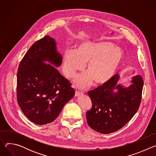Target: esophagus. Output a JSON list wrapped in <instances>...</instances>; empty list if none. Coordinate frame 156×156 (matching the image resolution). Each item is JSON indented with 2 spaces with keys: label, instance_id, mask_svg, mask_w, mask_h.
Segmentation results:
<instances>
[{
  "label": "esophagus",
  "instance_id": "1",
  "mask_svg": "<svg viewBox=\"0 0 156 156\" xmlns=\"http://www.w3.org/2000/svg\"><path fill=\"white\" fill-rule=\"evenodd\" d=\"M82 94H83V93H82L81 92L76 91H75V96H80V95H81Z\"/></svg>",
  "mask_w": 156,
  "mask_h": 156
}]
</instances>
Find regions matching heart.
<instances>
[{"mask_svg": "<svg viewBox=\"0 0 156 156\" xmlns=\"http://www.w3.org/2000/svg\"><path fill=\"white\" fill-rule=\"evenodd\" d=\"M122 57L121 50L114 47L110 42L82 43L76 51L71 49L65 51L62 58L63 71L66 77L73 78L87 63V73L76 78L75 80L76 86L84 88L93 80L96 84H103L114 76Z\"/></svg>", "mask_w": 156, "mask_h": 156, "instance_id": "b5f03b06", "label": "heart"}]
</instances>
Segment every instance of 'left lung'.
Segmentation results:
<instances>
[{"mask_svg":"<svg viewBox=\"0 0 156 156\" xmlns=\"http://www.w3.org/2000/svg\"><path fill=\"white\" fill-rule=\"evenodd\" d=\"M119 76L114 75L108 81L87 92L92 108L87 111V122L92 129L108 134L124 126L138 111L142 98L143 80L140 75L133 78L128 87L117 84ZM115 89L117 92H114Z\"/></svg>","mask_w":156,"mask_h":156,"instance_id":"left-lung-1","label":"left lung"}]
</instances>
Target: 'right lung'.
Here are the masks:
<instances>
[{
	"label": "right lung",
	"mask_w": 156,
	"mask_h": 156,
	"mask_svg": "<svg viewBox=\"0 0 156 156\" xmlns=\"http://www.w3.org/2000/svg\"><path fill=\"white\" fill-rule=\"evenodd\" d=\"M58 66L62 61L54 39L46 36L35 42L20 62L17 72V102L26 117L37 125L54 121L65 104L75 95L70 81Z\"/></svg>",
	"instance_id": "add662e5"
}]
</instances>
